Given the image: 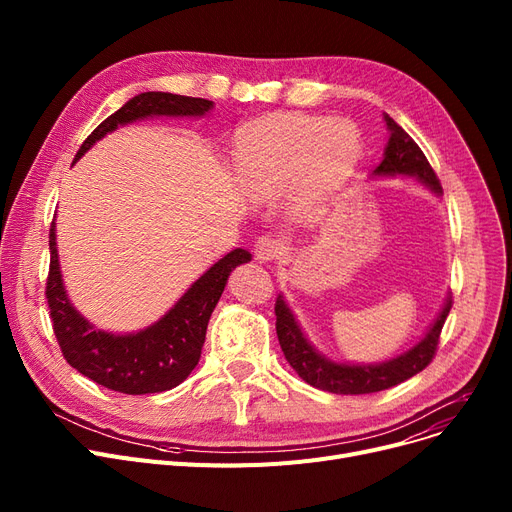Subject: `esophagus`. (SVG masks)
I'll return each instance as SVG.
<instances>
[{"label": "esophagus", "instance_id": "obj_1", "mask_svg": "<svg viewBox=\"0 0 512 512\" xmlns=\"http://www.w3.org/2000/svg\"><path fill=\"white\" fill-rule=\"evenodd\" d=\"M282 255V242L278 238H272V236H261L257 240L255 245V257L257 261L261 263H267V261H274Z\"/></svg>", "mask_w": 512, "mask_h": 512}]
</instances>
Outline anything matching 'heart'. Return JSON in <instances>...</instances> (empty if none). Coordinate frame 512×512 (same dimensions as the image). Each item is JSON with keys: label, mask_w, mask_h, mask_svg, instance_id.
Listing matches in <instances>:
<instances>
[{"label": "heart", "mask_w": 512, "mask_h": 512, "mask_svg": "<svg viewBox=\"0 0 512 512\" xmlns=\"http://www.w3.org/2000/svg\"><path fill=\"white\" fill-rule=\"evenodd\" d=\"M361 153V132L353 122L270 114L238 130L234 166L253 199L276 201L294 188L297 203L311 205L355 172Z\"/></svg>", "instance_id": "obj_1"}]
</instances>
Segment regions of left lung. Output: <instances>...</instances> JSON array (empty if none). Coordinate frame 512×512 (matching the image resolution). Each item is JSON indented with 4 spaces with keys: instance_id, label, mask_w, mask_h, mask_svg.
Instances as JSON below:
<instances>
[{
    "instance_id": "left-lung-1",
    "label": "left lung",
    "mask_w": 512,
    "mask_h": 512,
    "mask_svg": "<svg viewBox=\"0 0 512 512\" xmlns=\"http://www.w3.org/2000/svg\"><path fill=\"white\" fill-rule=\"evenodd\" d=\"M384 122L390 132V139L384 147V159L371 172V178H417L436 197H440V180L436 178L419 145L388 114H384ZM450 307L452 297L448 294L440 313L432 321V326L419 338V342L407 348L405 353L380 363H342L319 353L305 336L297 317L290 311L284 294H278L276 301V332L286 361L299 373V378L313 388L332 394H371L405 382L429 365L438 348V338L450 313Z\"/></svg>"
}]
</instances>
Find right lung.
Returning a JSON list of instances; mask_svg holds the SVG:
<instances>
[{"instance_id":"right-lung-1","label":"right lung","mask_w":512,"mask_h":512,"mask_svg":"<svg viewBox=\"0 0 512 512\" xmlns=\"http://www.w3.org/2000/svg\"><path fill=\"white\" fill-rule=\"evenodd\" d=\"M213 101L174 93L147 91L128 99L116 114L103 120L78 149L74 164L105 134L145 118H203ZM49 278L45 297L53 332L64 359L89 380L122 394L166 392L182 384L201 359L209 317L226 288L228 276L240 263L251 261L245 249H232L186 288L182 297L155 324L114 334L97 330L68 299L56 242V220L49 230Z\"/></svg>"}]
</instances>
